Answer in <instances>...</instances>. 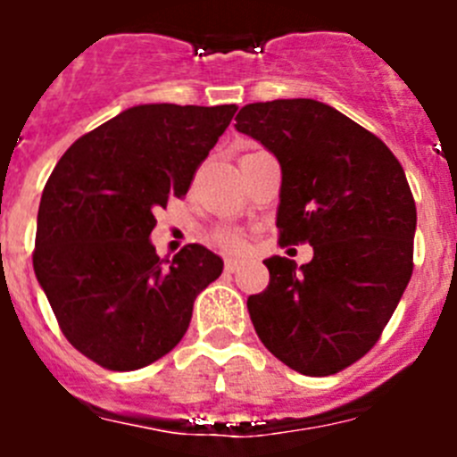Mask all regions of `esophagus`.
Segmentation results:
<instances>
[{"label": "esophagus", "mask_w": 457, "mask_h": 457, "mask_svg": "<svg viewBox=\"0 0 457 457\" xmlns=\"http://www.w3.org/2000/svg\"><path fill=\"white\" fill-rule=\"evenodd\" d=\"M224 268H226V272H228V274H236L237 270L242 268V263H240V261H237V258H226Z\"/></svg>", "instance_id": "esophagus-1"}]
</instances>
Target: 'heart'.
<instances>
[{
    "label": "heart",
    "mask_w": 457,
    "mask_h": 457,
    "mask_svg": "<svg viewBox=\"0 0 457 457\" xmlns=\"http://www.w3.org/2000/svg\"><path fill=\"white\" fill-rule=\"evenodd\" d=\"M220 245H224L226 249H240V237L236 233H220Z\"/></svg>",
    "instance_id": "1"
}]
</instances>
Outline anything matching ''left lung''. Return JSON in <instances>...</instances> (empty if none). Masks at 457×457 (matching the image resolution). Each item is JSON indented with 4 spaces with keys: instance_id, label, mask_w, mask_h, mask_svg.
<instances>
[{
    "instance_id": "left-lung-1",
    "label": "left lung",
    "mask_w": 457,
    "mask_h": 457,
    "mask_svg": "<svg viewBox=\"0 0 457 457\" xmlns=\"http://www.w3.org/2000/svg\"><path fill=\"white\" fill-rule=\"evenodd\" d=\"M236 130L281 164V245L309 242L300 265L272 256L247 309L265 348L302 375H334L364 357L411 277L417 205L405 171L373 132L311 98L252 103Z\"/></svg>"
}]
</instances>
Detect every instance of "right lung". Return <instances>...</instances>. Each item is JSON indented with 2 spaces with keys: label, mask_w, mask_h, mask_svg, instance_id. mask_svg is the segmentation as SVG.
Wrapping results in <instances>:
<instances>
[{
  "label": "right lung",
  "mask_w": 457,
  "mask_h": 457,
  "mask_svg": "<svg viewBox=\"0 0 457 457\" xmlns=\"http://www.w3.org/2000/svg\"><path fill=\"white\" fill-rule=\"evenodd\" d=\"M236 104H137L79 137L47 180L34 272L63 337L109 370H137L171 353L196 295L224 261L187 245L155 253V210L185 196Z\"/></svg>",
  "instance_id": "obj_1"
}]
</instances>
